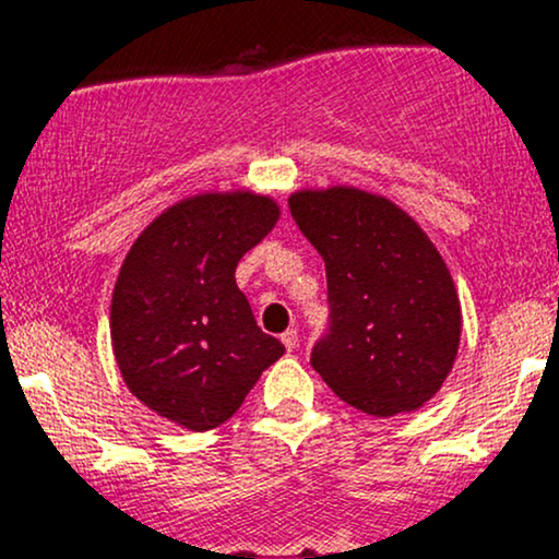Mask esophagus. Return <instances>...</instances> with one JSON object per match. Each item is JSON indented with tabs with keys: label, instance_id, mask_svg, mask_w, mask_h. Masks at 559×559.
I'll use <instances>...</instances> for the list:
<instances>
[{
	"label": "esophagus",
	"instance_id": "34e87169",
	"mask_svg": "<svg viewBox=\"0 0 559 559\" xmlns=\"http://www.w3.org/2000/svg\"><path fill=\"white\" fill-rule=\"evenodd\" d=\"M281 342H284L286 349L292 352L294 346H297V342H299V333H297V329H288V331L281 333Z\"/></svg>",
	"mask_w": 559,
	"mask_h": 559
}]
</instances>
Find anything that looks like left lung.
I'll return each mask as SVG.
<instances>
[{
  "instance_id": "left-lung-1",
  "label": "left lung",
  "mask_w": 559,
  "mask_h": 559,
  "mask_svg": "<svg viewBox=\"0 0 559 559\" xmlns=\"http://www.w3.org/2000/svg\"><path fill=\"white\" fill-rule=\"evenodd\" d=\"M288 210L329 281L312 368L338 400L376 418L431 400L457 357L460 301L418 223L360 189L299 191Z\"/></svg>"
}]
</instances>
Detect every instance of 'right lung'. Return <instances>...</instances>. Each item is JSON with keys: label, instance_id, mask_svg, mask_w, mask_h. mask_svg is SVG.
<instances>
[{"label": "right lung", "instance_id": "right-lung-1", "mask_svg": "<svg viewBox=\"0 0 559 559\" xmlns=\"http://www.w3.org/2000/svg\"><path fill=\"white\" fill-rule=\"evenodd\" d=\"M275 221L267 197L202 194L173 204L128 252L110 310L115 360L163 418L191 431L221 426L286 352L234 278Z\"/></svg>", "mask_w": 559, "mask_h": 559}]
</instances>
